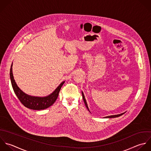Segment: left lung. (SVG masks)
Listing matches in <instances>:
<instances>
[{"instance_id": "8db88e82", "label": "left lung", "mask_w": 151, "mask_h": 151, "mask_svg": "<svg viewBox=\"0 0 151 151\" xmlns=\"http://www.w3.org/2000/svg\"><path fill=\"white\" fill-rule=\"evenodd\" d=\"M82 98H83V101H84L85 105V106H86V108L88 109V111L90 112V111H89V108H88V104H87L86 101V99H85V96H84V94H83V92H82ZM125 114V112H124V113H122V114H118V115H111V116H106L105 118H116V117H119V116H120L122 115H123V114Z\"/></svg>"}]
</instances>
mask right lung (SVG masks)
Instances as JSON below:
<instances>
[{"instance_id": "obj_1", "label": "right lung", "mask_w": 151, "mask_h": 151, "mask_svg": "<svg viewBox=\"0 0 151 151\" xmlns=\"http://www.w3.org/2000/svg\"><path fill=\"white\" fill-rule=\"evenodd\" d=\"M12 66L13 63L11 65L10 69V78L12 86L16 95L25 107L33 110H43L50 107L55 103L65 81L62 82L52 93L46 96L39 97L31 96L23 92L17 85L13 75Z\"/></svg>"}]
</instances>
